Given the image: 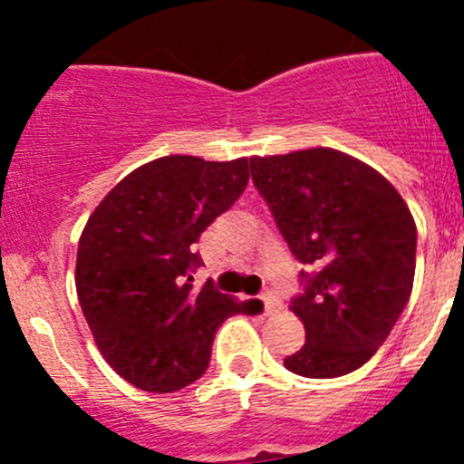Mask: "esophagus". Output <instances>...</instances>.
Returning <instances> with one entry per match:
<instances>
[{
  "mask_svg": "<svg viewBox=\"0 0 464 464\" xmlns=\"http://www.w3.org/2000/svg\"><path fill=\"white\" fill-rule=\"evenodd\" d=\"M260 298H262V303H265V312H266V314H271V312H274L276 307H278V301H276V296L271 292H265Z\"/></svg>",
  "mask_w": 464,
  "mask_h": 464,
  "instance_id": "obj_1",
  "label": "esophagus"
}]
</instances>
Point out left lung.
I'll list each match as a JSON object with an SVG mask.
<instances>
[{
    "instance_id": "1",
    "label": "left lung",
    "mask_w": 464,
    "mask_h": 464,
    "mask_svg": "<svg viewBox=\"0 0 464 464\" xmlns=\"http://www.w3.org/2000/svg\"><path fill=\"white\" fill-rule=\"evenodd\" d=\"M249 163L285 242L310 269L289 305L305 325V345L285 368L312 379L348 375L377 353L409 303L413 215L386 177L339 150H296Z\"/></svg>"
}]
</instances>
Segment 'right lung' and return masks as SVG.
<instances>
[{
	"instance_id": "right-lung-1",
	"label": "right lung",
	"mask_w": 464,
	"mask_h": 464,
	"mask_svg": "<svg viewBox=\"0 0 464 464\" xmlns=\"http://www.w3.org/2000/svg\"><path fill=\"white\" fill-rule=\"evenodd\" d=\"M249 181V159H154L121 179L78 242L76 292L98 350L125 382L172 392L206 372L218 327L245 312L210 283L193 245Z\"/></svg>"
}]
</instances>
